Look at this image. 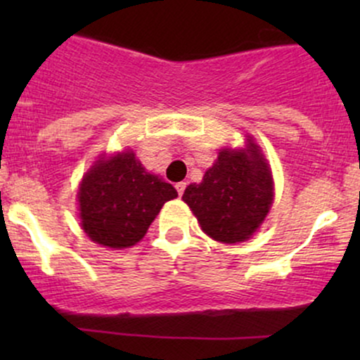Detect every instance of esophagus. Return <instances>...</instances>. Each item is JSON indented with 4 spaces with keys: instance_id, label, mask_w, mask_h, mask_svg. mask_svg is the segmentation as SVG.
<instances>
[{
    "instance_id": "34e87169",
    "label": "esophagus",
    "mask_w": 360,
    "mask_h": 360,
    "mask_svg": "<svg viewBox=\"0 0 360 360\" xmlns=\"http://www.w3.org/2000/svg\"><path fill=\"white\" fill-rule=\"evenodd\" d=\"M176 189H177V194H179V196H183L184 189H186V183H184V181H181V183H177V184H176Z\"/></svg>"
}]
</instances>
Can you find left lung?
<instances>
[{"label": "left lung", "mask_w": 360, "mask_h": 360, "mask_svg": "<svg viewBox=\"0 0 360 360\" xmlns=\"http://www.w3.org/2000/svg\"><path fill=\"white\" fill-rule=\"evenodd\" d=\"M183 200L213 240H247L266 220L274 200L269 164L249 137L245 148H223L203 181L186 188Z\"/></svg>", "instance_id": "obj_1"}]
</instances>
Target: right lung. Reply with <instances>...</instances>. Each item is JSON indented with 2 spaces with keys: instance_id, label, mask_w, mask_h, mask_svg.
<instances>
[{
  "instance_id": "1",
  "label": "right lung",
  "mask_w": 360,
  "mask_h": 360,
  "mask_svg": "<svg viewBox=\"0 0 360 360\" xmlns=\"http://www.w3.org/2000/svg\"><path fill=\"white\" fill-rule=\"evenodd\" d=\"M177 191L150 174L131 150L101 157L82 176L81 226L93 242L110 249H127L147 233L148 226Z\"/></svg>"
}]
</instances>
